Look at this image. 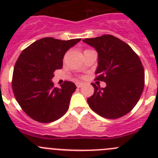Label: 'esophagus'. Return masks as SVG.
<instances>
[{
    "instance_id": "1",
    "label": "esophagus",
    "mask_w": 158,
    "mask_h": 158,
    "mask_svg": "<svg viewBox=\"0 0 158 158\" xmlns=\"http://www.w3.org/2000/svg\"><path fill=\"white\" fill-rule=\"evenodd\" d=\"M76 86L78 87V88H81V87L82 86V85H83V83H82V82H77L76 83Z\"/></svg>"
}]
</instances>
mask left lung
Returning a JSON list of instances; mask_svg holds the SVG:
<instances>
[{
	"label": "left lung",
	"mask_w": 158,
	"mask_h": 158,
	"mask_svg": "<svg viewBox=\"0 0 158 158\" xmlns=\"http://www.w3.org/2000/svg\"><path fill=\"white\" fill-rule=\"evenodd\" d=\"M98 52L96 80L105 88L93 85L94 94L87 99L89 107L102 117L115 119L136 106L144 86V70L131 47L111 35L82 40Z\"/></svg>",
	"instance_id": "obj_1"
}]
</instances>
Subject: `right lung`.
<instances>
[{
	"mask_svg": "<svg viewBox=\"0 0 158 158\" xmlns=\"http://www.w3.org/2000/svg\"><path fill=\"white\" fill-rule=\"evenodd\" d=\"M80 40L45 37L20 53L14 66L12 89L18 104L32 119L49 123L67 111L76 85L66 81L60 88H54L52 79L54 71L63 67L66 51Z\"/></svg>",
	"mask_w": 158,
	"mask_h": 158,
	"instance_id": "1",
	"label": "right lung"
}]
</instances>
